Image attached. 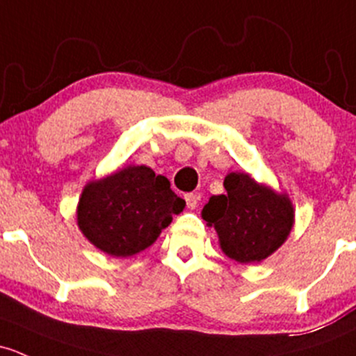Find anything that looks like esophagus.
Returning a JSON list of instances; mask_svg holds the SVG:
<instances>
[{
  "mask_svg": "<svg viewBox=\"0 0 356 356\" xmlns=\"http://www.w3.org/2000/svg\"><path fill=\"white\" fill-rule=\"evenodd\" d=\"M197 201H200V194L197 193H189L186 194V204L189 209H194L197 207Z\"/></svg>",
  "mask_w": 356,
  "mask_h": 356,
  "instance_id": "1",
  "label": "esophagus"
}]
</instances>
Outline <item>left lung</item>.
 <instances>
[{"instance_id": "left-lung-1", "label": "left lung", "mask_w": 356, "mask_h": 356, "mask_svg": "<svg viewBox=\"0 0 356 356\" xmlns=\"http://www.w3.org/2000/svg\"><path fill=\"white\" fill-rule=\"evenodd\" d=\"M225 194L211 196L201 216L215 227L220 249L237 263L266 259L280 249L295 223V209L286 193L261 184L247 172H230Z\"/></svg>"}]
</instances>
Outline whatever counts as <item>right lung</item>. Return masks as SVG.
I'll list each match as a JSON object with an SVG mask.
<instances>
[{"label": "right lung", "instance_id": "1", "mask_svg": "<svg viewBox=\"0 0 356 356\" xmlns=\"http://www.w3.org/2000/svg\"><path fill=\"white\" fill-rule=\"evenodd\" d=\"M184 207L167 177L147 165H126L85 186L76 223L107 256L131 257L152 245Z\"/></svg>", "mask_w": 356, "mask_h": 356}]
</instances>
